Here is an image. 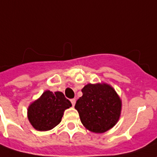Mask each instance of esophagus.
I'll list each match as a JSON object with an SVG mask.
<instances>
[{
	"mask_svg": "<svg viewBox=\"0 0 157 157\" xmlns=\"http://www.w3.org/2000/svg\"><path fill=\"white\" fill-rule=\"evenodd\" d=\"M71 103H72V106H74L75 104H76V100H75V99H72V100H71Z\"/></svg>",
	"mask_w": 157,
	"mask_h": 157,
	"instance_id": "esophagus-1",
	"label": "esophagus"
}]
</instances>
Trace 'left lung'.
Segmentation results:
<instances>
[{"mask_svg":"<svg viewBox=\"0 0 157 157\" xmlns=\"http://www.w3.org/2000/svg\"><path fill=\"white\" fill-rule=\"evenodd\" d=\"M77 100V110L83 125L89 131L103 133L115 125L121 112V101L113 87L105 83L88 84Z\"/></svg>","mask_w":157,"mask_h":157,"instance_id":"1","label":"left lung"}]
</instances>
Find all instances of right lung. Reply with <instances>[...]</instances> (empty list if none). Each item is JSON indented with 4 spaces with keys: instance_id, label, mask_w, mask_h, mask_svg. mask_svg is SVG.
<instances>
[{
    "instance_id": "right-lung-1",
    "label": "right lung",
    "mask_w": 157,
    "mask_h": 157,
    "mask_svg": "<svg viewBox=\"0 0 157 157\" xmlns=\"http://www.w3.org/2000/svg\"><path fill=\"white\" fill-rule=\"evenodd\" d=\"M71 106L61 92L47 90L29 106L28 119L35 129L48 131L60 124L64 110Z\"/></svg>"
}]
</instances>
